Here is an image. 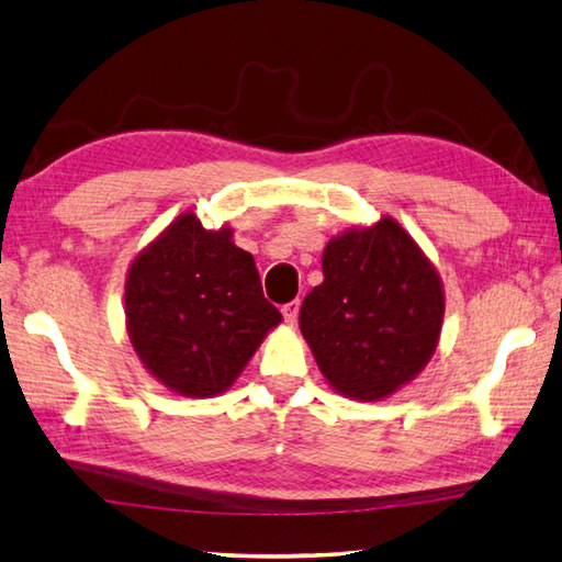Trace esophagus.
I'll return each instance as SVG.
<instances>
[{"label":"esophagus","mask_w":562,"mask_h":562,"mask_svg":"<svg viewBox=\"0 0 562 562\" xmlns=\"http://www.w3.org/2000/svg\"><path fill=\"white\" fill-rule=\"evenodd\" d=\"M299 311H301V301H299V299L291 301V303H285L283 308H281V313H283V317H285V323L293 325L295 321H299Z\"/></svg>","instance_id":"esophagus-1"}]
</instances>
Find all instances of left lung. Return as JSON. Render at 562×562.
Listing matches in <instances>:
<instances>
[{
  "label": "left lung",
  "mask_w": 562,
  "mask_h": 562,
  "mask_svg": "<svg viewBox=\"0 0 562 562\" xmlns=\"http://www.w3.org/2000/svg\"><path fill=\"white\" fill-rule=\"evenodd\" d=\"M323 283L301 305V333L330 386L379 401L416 376L438 347L446 295L396 220L327 241Z\"/></svg>",
  "instance_id": "8db88e82"
}]
</instances>
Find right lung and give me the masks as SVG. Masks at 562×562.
<instances>
[{
    "mask_svg": "<svg viewBox=\"0 0 562 562\" xmlns=\"http://www.w3.org/2000/svg\"><path fill=\"white\" fill-rule=\"evenodd\" d=\"M126 330L149 374L176 394L210 398L232 386L281 313L232 229L183 213L132 261Z\"/></svg>",
    "mask_w": 562,
    "mask_h": 562,
    "instance_id": "obj_1",
    "label": "right lung"
}]
</instances>
